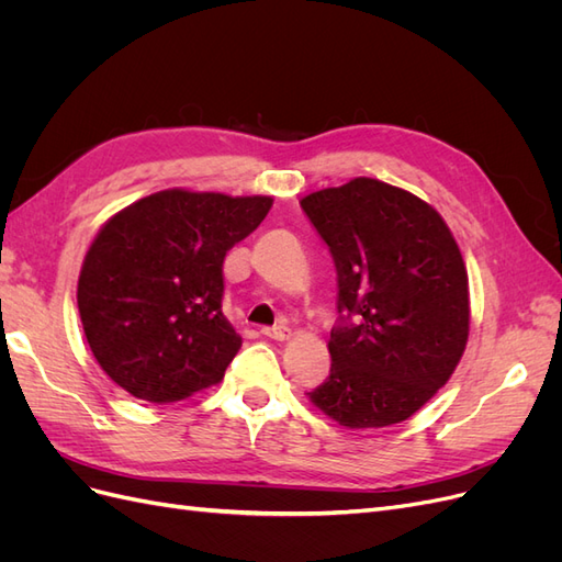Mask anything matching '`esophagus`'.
I'll list each match as a JSON object with an SVG mask.
<instances>
[{
	"instance_id": "obj_1",
	"label": "esophagus",
	"mask_w": 562,
	"mask_h": 562,
	"mask_svg": "<svg viewBox=\"0 0 562 562\" xmlns=\"http://www.w3.org/2000/svg\"><path fill=\"white\" fill-rule=\"evenodd\" d=\"M262 335L269 339H277V342H283V339L291 337V330L285 326H274V328H262Z\"/></svg>"
}]
</instances>
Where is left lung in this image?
Wrapping results in <instances>:
<instances>
[{
    "instance_id": "1",
    "label": "left lung",
    "mask_w": 562,
    "mask_h": 562,
    "mask_svg": "<svg viewBox=\"0 0 562 562\" xmlns=\"http://www.w3.org/2000/svg\"><path fill=\"white\" fill-rule=\"evenodd\" d=\"M337 269L330 375L310 401L349 429L415 415L454 372L469 339V277L446 220L372 178L300 201Z\"/></svg>"
}]
</instances>
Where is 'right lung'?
I'll list each match as a JSON object with an SVG mask.
<instances>
[{
	"instance_id": "add662e5",
	"label": "right lung",
	"mask_w": 562,
	"mask_h": 562,
	"mask_svg": "<svg viewBox=\"0 0 562 562\" xmlns=\"http://www.w3.org/2000/svg\"><path fill=\"white\" fill-rule=\"evenodd\" d=\"M271 201L164 190L108 220L83 258L77 307L112 382L173 403L223 380L241 347L223 314V262Z\"/></svg>"
}]
</instances>
